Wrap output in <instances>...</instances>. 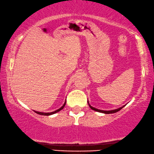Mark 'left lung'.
I'll list each match as a JSON object with an SVG mask.
<instances>
[{
    "label": "left lung",
    "instance_id": "1",
    "mask_svg": "<svg viewBox=\"0 0 154 154\" xmlns=\"http://www.w3.org/2000/svg\"><path fill=\"white\" fill-rule=\"evenodd\" d=\"M88 104H89V106L90 107V108H91V109H92V110L96 111H98V112H100V113H107V114H109V113H113L117 112V111H120V110H121V109H123V107H124V106H122V107H120V108L117 109H114V110H111V111H103V110H100V109H97L94 108V107H92V106H90L89 103H88Z\"/></svg>",
    "mask_w": 154,
    "mask_h": 154
}]
</instances>
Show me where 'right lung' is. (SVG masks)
I'll list each match as a JSON object with an SVG mask.
<instances>
[{
    "label": "right lung",
    "instance_id": "right-lung-1",
    "mask_svg": "<svg viewBox=\"0 0 154 154\" xmlns=\"http://www.w3.org/2000/svg\"><path fill=\"white\" fill-rule=\"evenodd\" d=\"M65 104H66V102H64V104H63V106H62V107H61V108H60L59 109H57V110H56V111H52V112H50V113L38 112V111H35V112L36 113H38V114H39V115H43V116H50V115H52V114H54V113H56L59 112V111L62 110V109H63V108H64V106H65Z\"/></svg>",
    "mask_w": 154,
    "mask_h": 154
}]
</instances>
